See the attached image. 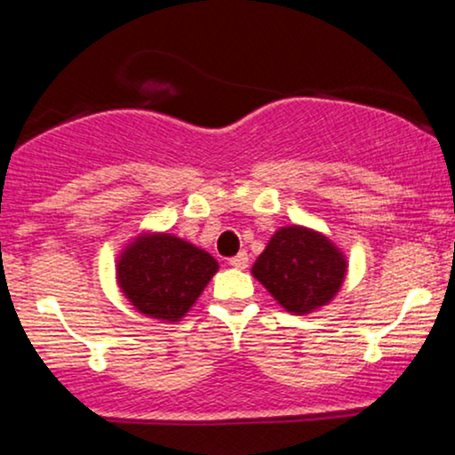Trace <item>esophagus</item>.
I'll return each mask as SVG.
<instances>
[{
    "label": "esophagus",
    "mask_w": 455,
    "mask_h": 455,
    "mask_svg": "<svg viewBox=\"0 0 455 455\" xmlns=\"http://www.w3.org/2000/svg\"><path fill=\"white\" fill-rule=\"evenodd\" d=\"M228 265H231V267H235V269H245V267H248V254L239 252L237 257L228 259Z\"/></svg>",
    "instance_id": "obj_1"
}]
</instances>
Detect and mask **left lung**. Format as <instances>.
Returning <instances> with one entry per match:
<instances>
[{
    "mask_svg": "<svg viewBox=\"0 0 455 455\" xmlns=\"http://www.w3.org/2000/svg\"><path fill=\"white\" fill-rule=\"evenodd\" d=\"M252 275L291 315H310L340 293L348 260L325 233L289 224L271 235Z\"/></svg>",
    "mask_w": 455,
    "mask_h": 455,
    "instance_id": "left-lung-1",
    "label": "left lung"
}]
</instances>
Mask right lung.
<instances>
[{
  "label": "right lung",
  "instance_id": "1",
  "mask_svg": "<svg viewBox=\"0 0 455 455\" xmlns=\"http://www.w3.org/2000/svg\"><path fill=\"white\" fill-rule=\"evenodd\" d=\"M220 265L198 245L171 233L145 231L124 245L115 280L134 310L162 323L181 321Z\"/></svg>",
  "mask_w": 455,
  "mask_h": 455
}]
</instances>
